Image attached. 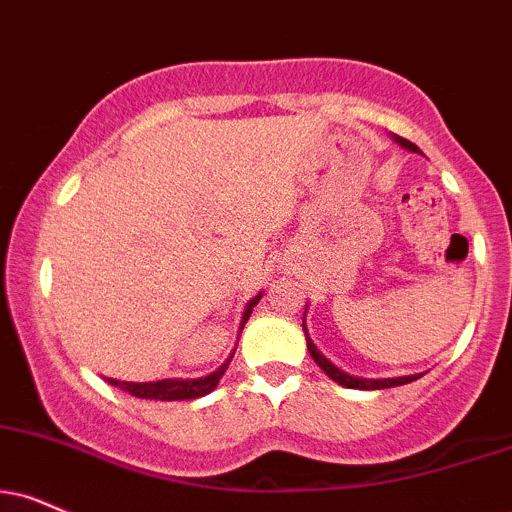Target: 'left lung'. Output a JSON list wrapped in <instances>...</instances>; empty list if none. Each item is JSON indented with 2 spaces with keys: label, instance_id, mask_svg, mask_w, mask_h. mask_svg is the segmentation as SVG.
Returning a JSON list of instances; mask_svg holds the SVG:
<instances>
[{
  "label": "left lung",
  "instance_id": "left-lung-1",
  "mask_svg": "<svg viewBox=\"0 0 512 512\" xmlns=\"http://www.w3.org/2000/svg\"><path fill=\"white\" fill-rule=\"evenodd\" d=\"M393 140H396L398 145H403L405 150L410 152H420V147H417L415 143H410V140L405 138H398V135H393ZM303 331H305V338H307V350H310L312 360L317 362L319 367L324 369L326 377H331L336 381V384L346 386V389H362V391H377V389H391V386H403V384H410V381L420 379L422 374H410V377H396V379H362V377H350V374L343 372V369H338L336 365H331L326 357L319 353L315 343H312L310 334H307V326H305V317H303Z\"/></svg>",
  "mask_w": 512,
  "mask_h": 512
}]
</instances>
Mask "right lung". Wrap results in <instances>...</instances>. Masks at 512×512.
I'll return each mask as SVG.
<instances>
[{
  "mask_svg": "<svg viewBox=\"0 0 512 512\" xmlns=\"http://www.w3.org/2000/svg\"><path fill=\"white\" fill-rule=\"evenodd\" d=\"M262 293L255 295V298L250 300L248 305H245V312L243 317H240V329H238V336L240 331H243L245 322H248L250 315H252V307L260 303ZM236 353V350H233ZM233 353L226 357V362L221 365L219 369H214L212 374H207V377H200V379H162V381H119V379H107L112 386H119V389L128 391L131 396L135 398H150V400H190V398H202L207 396V393H212L217 389L219 379L224 377L226 367H229Z\"/></svg>",
  "mask_w": 512,
  "mask_h": 512,
  "instance_id": "add662e5",
  "label": "right lung"
}]
</instances>
